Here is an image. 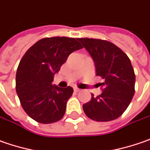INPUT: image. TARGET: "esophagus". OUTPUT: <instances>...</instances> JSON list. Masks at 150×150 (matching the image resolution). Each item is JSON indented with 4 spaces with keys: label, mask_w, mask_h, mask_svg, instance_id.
<instances>
[{
    "label": "esophagus",
    "mask_w": 150,
    "mask_h": 150,
    "mask_svg": "<svg viewBox=\"0 0 150 150\" xmlns=\"http://www.w3.org/2000/svg\"><path fill=\"white\" fill-rule=\"evenodd\" d=\"M80 91H81V90H80L79 88H77V87L74 88V91H75V92H76V93H77V92H79Z\"/></svg>",
    "instance_id": "obj_1"
}]
</instances>
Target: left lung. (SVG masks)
Listing matches in <instances>:
<instances>
[{
  "instance_id": "obj_1",
  "label": "left lung",
  "mask_w": 150,
  "mask_h": 150,
  "mask_svg": "<svg viewBox=\"0 0 150 150\" xmlns=\"http://www.w3.org/2000/svg\"><path fill=\"white\" fill-rule=\"evenodd\" d=\"M95 63L96 75L103 79L101 95L83 105L89 118L108 122L119 117L133 99L135 75L127 54L112 42L94 38H78Z\"/></svg>"
}]
</instances>
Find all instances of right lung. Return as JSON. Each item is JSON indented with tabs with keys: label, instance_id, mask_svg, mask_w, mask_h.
I'll use <instances>...</instances> for the list:
<instances>
[{
	"label": "right lung",
	"instance_id": "1",
	"mask_svg": "<svg viewBox=\"0 0 150 150\" xmlns=\"http://www.w3.org/2000/svg\"><path fill=\"white\" fill-rule=\"evenodd\" d=\"M78 38H46L38 41L23 55L16 75V91L26 113L38 122L60 120L73 88L52 85L69 55L82 49Z\"/></svg>",
	"mask_w": 150,
	"mask_h": 150
}]
</instances>
